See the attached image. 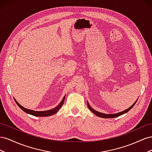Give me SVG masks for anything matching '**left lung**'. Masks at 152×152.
Listing matches in <instances>:
<instances>
[{"label": "left lung", "mask_w": 152, "mask_h": 152, "mask_svg": "<svg viewBox=\"0 0 152 152\" xmlns=\"http://www.w3.org/2000/svg\"><path fill=\"white\" fill-rule=\"evenodd\" d=\"M137 99H137V100L135 101V102H134L131 107H129L128 108V109L125 110H124V111H121V112H119V113H114V114H106V113H102L99 112V111H96V110H95L94 109H93V108L90 106V104H89V103H88V101H87V106H88V109H89L91 111H92L94 115H95L96 116L101 117V118H116V117H118V116H120V115H124V114H125V113H127L129 111L131 110L132 109V108L134 107V106L135 105V104L136 103V102H137Z\"/></svg>", "instance_id": "left-lung-1"}]
</instances>
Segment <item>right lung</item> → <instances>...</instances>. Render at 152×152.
Listing matches in <instances>:
<instances>
[{
  "label": "right lung",
  "mask_w": 152,
  "mask_h": 152,
  "mask_svg": "<svg viewBox=\"0 0 152 152\" xmlns=\"http://www.w3.org/2000/svg\"><path fill=\"white\" fill-rule=\"evenodd\" d=\"M65 97H66V95H64V98L62 99V101L60 102V103L59 104L55 107V108H53V109L48 110V111H34V110H29V109H27L24 107H23L22 106H21L20 104L17 102V101L14 98V100L16 102V104L18 105L21 110H22L24 112L27 113L29 114V115H32L33 116H51L53 115L54 114H55L60 108L62 107L63 104L64 102V100H65Z\"/></svg>",
  "instance_id": "right-lung-1"
}]
</instances>
